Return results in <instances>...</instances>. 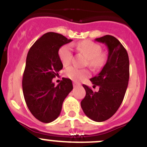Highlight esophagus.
I'll list each match as a JSON object with an SVG mask.
<instances>
[{
    "mask_svg": "<svg viewBox=\"0 0 147 147\" xmlns=\"http://www.w3.org/2000/svg\"><path fill=\"white\" fill-rule=\"evenodd\" d=\"M73 84H74V87H79V86L81 85L79 83H77V82H74V83H73Z\"/></svg>",
    "mask_w": 147,
    "mask_h": 147,
    "instance_id": "34e87169",
    "label": "esophagus"
}]
</instances>
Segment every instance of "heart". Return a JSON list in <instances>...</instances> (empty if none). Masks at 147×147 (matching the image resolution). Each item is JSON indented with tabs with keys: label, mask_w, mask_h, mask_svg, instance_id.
Returning <instances> with one entry per match:
<instances>
[{
	"label": "heart",
	"mask_w": 147,
	"mask_h": 147,
	"mask_svg": "<svg viewBox=\"0 0 147 147\" xmlns=\"http://www.w3.org/2000/svg\"><path fill=\"white\" fill-rule=\"evenodd\" d=\"M79 50L84 52L88 57V64L94 68L101 67L106 60L105 54L100 52L101 49L98 44L91 41L85 40L77 44ZM59 57L62 64L66 66L73 59V49L71 44H65L60 47L58 52ZM65 75L74 82H80L90 75L87 69H81L76 66L68 67L65 71Z\"/></svg>",
	"instance_id": "obj_1"
}]
</instances>
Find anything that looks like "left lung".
I'll return each mask as SVG.
<instances>
[{
    "instance_id": "obj_1",
    "label": "left lung",
    "mask_w": 147,
    "mask_h": 147,
    "mask_svg": "<svg viewBox=\"0 0 147 147\" xmlns=\"http://www.w3.org/2000/svg\"><path fill=\"white\" fill-rule=\"evenodd\" d=\"M95 41L104 43L108 47V60L98 76L90 79L94 92L83 84L86 95L81 102L84 114L95 122H103L111 117L120 106L125 95L129 76V57L125 47L115 37L106 35Z\"/></svg>"
}]
</instances>
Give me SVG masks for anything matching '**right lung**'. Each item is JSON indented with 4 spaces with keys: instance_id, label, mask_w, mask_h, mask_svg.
<instances>
[{
    "instance_id": "1",
    "label": "right lung",
    "mask_w": 147,
    "mask_h": 147,
    "mask_svg": "<svg viewBox=\"0 0 147 147\" xmlns=\"http://www.w3.org/2000/svg\"><path fill=\"white\" fill-rule=\"evenodd\" d=\"M71 39L49 32L33 44L26 59L22 91L28 109L37 119L49 123L58 117L65 98L73 90L70 79L63 78L57 86L52 79L63 68L58 51Z\"/></svg>"
}]
</instances>
